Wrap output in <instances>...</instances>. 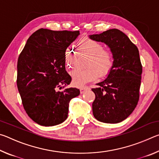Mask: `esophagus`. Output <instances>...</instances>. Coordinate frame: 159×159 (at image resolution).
Segmentation results:
<instances>
[{"mask_svg": "<svg viewBox=\"0 0 159 159\" xmlns=\"http://www.w3.org/2000/svg\"><path fill=\"white\" fill-rule=\"evenodd\" d=\"M88 90H90V88L88 87H83V88H80V94H83L84 93L85 91H87Z\"/></svg>", "mask_w": 159, "mask_h": 159, "instance_id": "1", "label": "esophagus"}]
</instances>
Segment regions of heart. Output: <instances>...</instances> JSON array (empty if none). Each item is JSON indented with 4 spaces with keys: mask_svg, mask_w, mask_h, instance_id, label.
<instances>
[{
    "mask_svg": "<svg viewBox=\"0 0 159 159\" xmlns=\"http://www.w3.org/2000/svg\"><path fill=\"white\" fill-rule=\"evenodd\" d=\"M80 53L88 56L85 64L86 69H74L70 72L72 83L81 87L86 83L95 80L98 75L104 78L111 73L114 66V58L109 50H103V45L98 41L84 37L78 43ZM76 55L71 48H67L64 52V62L67 68L73 66Z\"/></svg>",
    "mask_w": 159,
    "mask_h": 159,
    "instance_id": "1",
    "label": "heart"
}]
</instances>
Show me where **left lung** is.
Segmentation results:
<instances>
[{
    "mask_svg": "<svg viewBox=\"0 0 159 159\" xmlns=\"http://www.w3.org/2000/svg\"><path fill=\"white\" fill-rule=\"evenodd\" d=\"M89 38L106 44L115 61L106 79L92 89L95 94L93 116L100 122L120 123L132 114L139 100L142 73L139 50L124 33L116 29L90 35Z\"/></svg>",
    "mask_w": 159,
    "mask_h": 159,
    "instance_id": "obj_1",
    "label": "left lung"
}]
</instances>
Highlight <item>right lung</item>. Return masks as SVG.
I'll list each match as a JSON object with an SVG mask.
<instances>
[{
	"label": "right lung",
	"mask_w": 159,
	"mask_h": 159,
	"mask_svg": "<svg viewBox=\"0 0 159 159\" xmlns=\"http://www.w3.org/2000/svg\"><path fill=\"white\" fill-rule=\"evenodd\" d=\"M79 35V31L39 29L19 56L17 88L26 114L38 124L63 123L68 117L70 100L79 95L76 88L57 90L71 81L65 69L64 52Z\"/></svg>",
	"instance_id": "add662e5"
}]
</instances>
